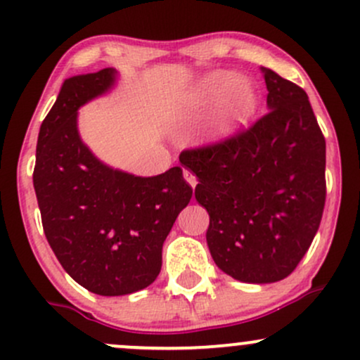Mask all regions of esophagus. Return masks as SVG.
<instances>
[{"label": "esophagus", "instance_id": "34e87169", "mask_svg": "<svg viewBox=\"0 0 360 360\" xmlns=\"http://www.w3.org/2000/svg\"><path fill=\"white\" fill-rule=\"evenodd\" d=\"M183 176H184V179L188 181V184L191 186V188H196L198 179H196V176H194L191 171H188V169H184V171H183Z\"/></svg>", "mask_w": 360, "mask_h": 360}]
</instances>
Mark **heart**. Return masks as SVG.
<instances>
[{
  "label": "heart",
  "instance_id": "obj_1",
  "mask_svg": "<svg viewBox=\"0 0 360 360\" xmlns=\"http://www.w3.org/2000/svg\"><path fill=\"white\" fill-rule=\"evenodd\" d=\"M220 100L218 117L213 127L214 137L218 139L233 134L254 115L257 108V93L250 82L237 79L232 72H213L194 88L186 113H196Z\"/></svg>",
  "mask_w": 360,
  "mask_h": 360
}]
</instances>
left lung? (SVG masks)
<instances>
[{
  "mask_svg": "<svg viewBox=\"0 0 360 360\" xmlns=\"http://www.w3.org/2000/svg\"><path fill=\"white\" fill-rule=\"evenodd\" d=\"M267 111L221 142L179 155L196 174L194 196L210 214V254L225 274L266 284L288 278L325 208V137L295 82L262 68Z\"/></svg>",
  "mask_w": 360,
  "mask_h": 360,
  "instance_id": "8db88e82",
  "label": "left lung"
}]
</instances>
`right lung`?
<instances>
[{"instance_id": "1", "label": "right lung", "mask_w": 360, "mask_h": 360, "mask_svg": "<svg viewBox=\"0 0 360 360\" xmlns=\"http://www.w3.org/2000/svg\"><path fill=\"white\" fill-rule=\"evenodd\" d=\"M101 69L64 81L37 140L34 188L49 245L94 295L122 296L155 281L162 243L191 200L183 169L139 177L100 162L77 134V110L115 84Z\"/></svg>"}]
</instances>
